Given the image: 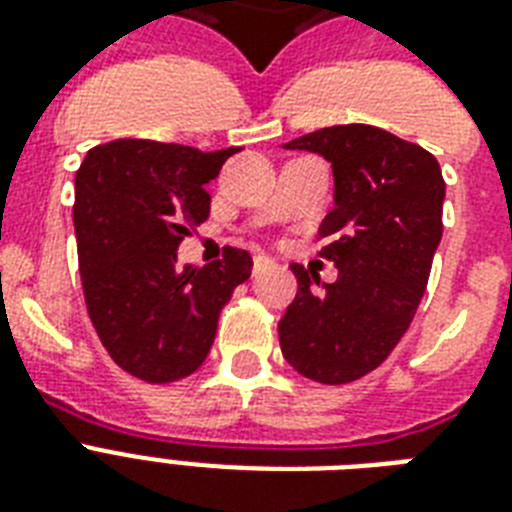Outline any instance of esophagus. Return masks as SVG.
Instances as JSON below:
<instances>
[{"mask_svg":"<svg viewBox=\"0 0 512 512\" xmlns=\"http://www.w3.org/2000/svg\"><path fill=\"white\" fill-rule=\"evenodd\" d=\"M252 263H255V265H252V273H255V276H257V273L265 271V268L271 265V260H268V257H265V255H255V260H252Z\"/></svg>","mask_w":512,"mask_h":512,"instance_id":"34e87169","label":"esophagus"}]
</instances>
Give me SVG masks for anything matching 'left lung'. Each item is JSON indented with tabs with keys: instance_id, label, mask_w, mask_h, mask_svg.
Instances as JSON below:
<instances>
[{
	"instance_id": "left-lung-1",
	"label": "left lung",
	"mask_w": 512,
	"mask_h": 512,
	"mask_svg": "<svg viewBox=\"0 0 512 512\" xmlns=\"http://www.w3.org/2000/svg\"><path fill=\"white\" fill-rule=\"evenodd\" d=\"M284 148L332 162L335 209L319 255L337 265V281L292 265L281 353L308 380L345 385L377 369L412 324L444 233V175L425 148L372 124L324 127Z\"/></svg>"
}]
</instances>
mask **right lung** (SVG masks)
<instances>
[{"instance_id": "right-lung-1", "label": "right lung", "mask_w": 512, "mask_h": 512, "mask_svg": "<svg viewBox=\"0 0 512 512\" xmlns=\"http://www.w3.org/2000/svg\"><path fill=\"white\" fill-rule=\"evenodd\" d=\"M239 148L122 138L95 146L76 172L74 228L92 327L124 372L151 385L193 374L215 342L233 289L252 273L244 249L177 265V247L209 217L204 185Z\"/></svg>"}]
</instances>
